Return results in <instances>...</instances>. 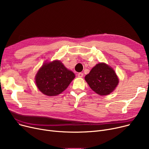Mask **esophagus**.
<instances>
[{
  "label": "esophagus",
  "mask_w": 149,
  "mask_h": 149,
  "mask_svg": "<svg viewBox=\"0 0 149 149\" xmlns=\"http://www.w3.org/2000/svg\"><path fill=\"white\" fill-rule=\"evenodd\" d=\"M78 77H80V78L83 77V73H81V72L79 73V74H78Z\"/></svg>",
  "instance_id": "obj_1"
}]
</instances>
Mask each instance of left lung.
Wrapping results in <instances>:
<instances>
[{
    "label": "left lung",
    "instance_id": "left-lung-1",
    "mask_svg": "<svg viewBox=\"0 0 149 149\" xmlns=\"http://www.w3.org/2000/svg\"><path fill=\"white\" fill-rule=\"evenodd\" d=\"M84 79L90 88L100 95L110 94L119 83L115 70L104 63L96 65Z\"/></svg>",
    "mask_w": 149,
    "mask_h": 149
}]
</instances>
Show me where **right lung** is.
<instances>
[{
	"mask_svg": "<svg viewBox=\"0 0 149 149\" xmlns=\"http://www.w3.org/2000/svg\"><path fill=\"white\" fill-rule=\"evenodd\" d=\"M60 60L45 63L36 75V83L43 94L56 96L63 92L75 78Z\"/></svg>",
	"mask_w": 149,
	"mask_h": 149,
	"instance_id": "right-lung-1",
	"label": "right lung"
}]
</instances>
